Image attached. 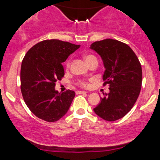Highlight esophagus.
Wrapping results in <instances>:
<instances>
[{"instance_id":"1","label":"esophagus","mask_w":160,"mask_h":160,"mask_svg":"<svg viewBox=\"0 0 160 160\" xmlns=\"http://www.w3.org/2000/svg\"><path fill=\"white\" fill-rule=\"evenodd\" d=\"M76 93H77V94H86L87 92H86V91H77Z\"/></svg>"}]
</instances>
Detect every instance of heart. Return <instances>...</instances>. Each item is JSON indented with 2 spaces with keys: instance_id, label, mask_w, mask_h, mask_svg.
I'll use <instances>...</instances> for the list:
<instances>
[{
  "instance_id": "obj_1",
  "label": "heart",
  "mask_w": 160,
  "mask_h": 160,
  "mask_svg": "<svg viewBox=\"0 0 160 160\" xmlns=\"http://www.w3.org/2000/svg\"><path fill=\"white\" fill-rule=\"evenodd\" d=\"M94 59H96V58L94 56V55H85V56H84V60L86 61V62L88 63V64L89 62H91V61H93V60H94ZM69 64H70V63H69V61H68L67 62H66V67L69 68ZM78 84L80 85V86L83 87V88H88V87L89 86V83H88V82L83 81V80H80V81H79Z\"/></svg>"
}]
</instances>
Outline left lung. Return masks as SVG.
Returning a JSON list of instances; mask_svg holds the SVG:
<instances>
[{
    "label": "left lung",
    "instance_id": "1",
    "mask_svg": "<svg viewBox=\"0 0 160 160\" xmlns=\"http://www.w3.org/2000/svg\"><path fill=\"white\" fill-rule=\"evenodd\" d=\"M90 48L102 58L103 84L109 85V93L101 98L94 112L107 121L121 119L132 108L140 94L142 70L138 58L128 44L112 39L96 41Z\"/></svg>",
    "mask_w": 160,
    "mask_h": 160
}]
</instances>
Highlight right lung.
I'll list each match as a JSON object with an SVG mask.
<instances>
[{"instance_id": "1", "label": "right lung", "mask_w": 160, "mask_h": 160, "mask_svg": "<svg viewBox=\"0 0 160 160\" xmlns=\"http://www.w3.org/2000/svg\"><path fill=\"white\" fill-rule=\"evenodd\" d=\"M80 45L47 40L31 48L21 66V91L28 108L37 117L55 122L66 114L75 97L73 91L59 93L55 83L64 77L62 63Z\"/></svg>"}]
</instances>
